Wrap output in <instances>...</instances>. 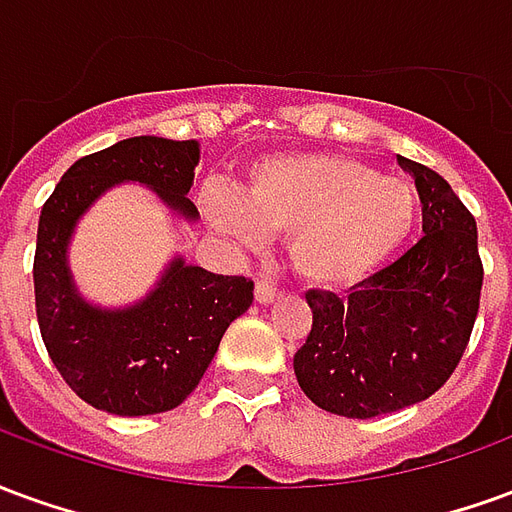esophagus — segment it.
<instances>
[{"mask_svg": "<svg viewBox=\"0 0 512 512\" xmlns=\"http://www.w3.org/2000/svg\"><path fill=\"white\" fill-rule=\"evenodd\" d=\"M282 296V290L274 288L271 282H266V279H260L255 285V299L260 301V304H274V301Z\"/></svg>", "mask_w": 512, "mask_h": 512, "instance_id": "obj_1", "label": "esophagus"}]
</instances>
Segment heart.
Segmentation results:
<instances>
[{
	"instance_id": "1",
	"label": "heart",
	"mask_w": 512,
	"mask_h": 512,
	"mask_svg": "<svg viewBox=\"0 0 512 512\" xmlns=\"http://www.w3.org/2000/svg\"><path fill=\"white\" fill-rule=\"evenodd\" d=\"M205 213L238 244L268 235L290 238V263L315 288L343 290L370 277L406 244L419 197L403 178H384L373 164L332 153H282L257 161L244 200L213 189Z\"/></svg>"
}]
</instances>
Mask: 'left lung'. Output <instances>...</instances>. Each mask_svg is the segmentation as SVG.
Listing matches in <instances>:
<instances>
[{"mask_svg": "<svg viewBox=\"0 0 512 512\" xmlns=\"http://www.w3.org/2000/svg\"><path fill=\"white\" fill-rule=\"evenodd\" d=\"M422 202V238L348 299L310 290L312 329L293 356L304 395L323 411L370 419L447 384L472 337L483 260L477 222L447 180L400 158Z\"/></svg>", "mask_w": 512, "mask_h": 512, "instance_id": "left-lung-1", "label": "left lung"}]
</instances>
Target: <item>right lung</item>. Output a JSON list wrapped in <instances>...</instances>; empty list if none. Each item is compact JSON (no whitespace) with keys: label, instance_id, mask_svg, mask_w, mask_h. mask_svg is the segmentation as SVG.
I'll return each instance as SVG.
<instances>
[{"label":"right lung","instance_id":"1","mask_svg":"<svg viewBox=\"0 0 512 512\" xmlns=\"http://www.w3.org/2000/svg\"><path fill=\"white\" fill-rule=\"evenodd\" d=\"M197 139L131 136L79 158L43 202L35 246V312L51 362L84 403L120 417L180 406L197 389L227 326L249 310L255 282L172 260L158 288L128 310H98L76 293L65 249L76 219L120 180H139L197 219L186 197Z\"/></svg>","mask_w":512,"mask_h":512}]
</instances>
